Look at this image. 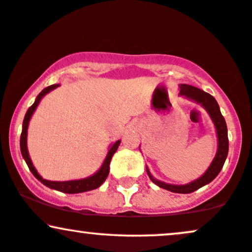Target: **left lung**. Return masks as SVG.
Returning a JSON list of instances; mask_svg holds the SVG:
<instances>
[{"mask_svg":"<svg viewBox=\"0 0 252 252\" xmlns=\"http://www.w3.org/2000/svg\"><path fill=\"white\" fill-rule=\"evenodd\" d=\"M180 96H184L189 100H192L194 102L201 104L205 108L208 115L211 116V119L214 123L216 135H218V151L213 161L209 165V167L207 168V171L202 174L201 177L197 178L192 183L186 184V185H171L166 184L164 181H160L152 176L150 173L148 166H146V173L151 181L157 186L161 187V189L170 190L173 193H181V194H189L192 193L194 190L201 189L202 186L209 184L218 177L220 171L223 167L225 159L228 156V150H229V141H228V130H227V124H225L224 117L222 116L221 110H220L219 103L216 102V100L212 96L211 94L206 93V92L201 91V89L194 87V86L181 84L180 85Z\"/></svg>","mask_w":252,"mask_h":252,"instance_id":"left-lung-1","label":"left lung"}]
</instances>
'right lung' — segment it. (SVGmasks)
<instances>
[{
    "instance_id": "add662e5",
    "label": "right lung",
    "mask_w": 252,
    "mask_h": 252,
    "mask_svg": "<svg viewBox=\"0 0 252 252\" xmlns=\"http://www.w3.org/2000/svg\"><path fill=\"white\" fill-rule=\"evenodd\" d=\"M59 84L56 85H51L49 87L44 88L43 91L38 94V96L36 97V101L29 108L27 114H25L24 120H23V126H22V133H21V152L22 156H23L25 163H27L29 170L31 171V173L33 174L34 177L37 178L40 183H43L45 186L49 187V189L59 190V192H63V193H68V194H75V193H82V192H88V190L95 189L97 187H100L101 185L104 183V180L107 179L108 174H109V165H110V160L113 158L114 154L116 152L117 148H119L121 141H116L114 144L110 145L109 150H108V154L104 158L102 165L98 170L95 172L93 176H89L87 178H84V179H76V180H68V181H51V180H46L44 178L40 177V174L38 173L36 168H34L32 161H31L30 156H29V151H28V126H29V122H30L31 116L33 115L34 110L38 104H39L40 100L47 93H50L51 91L56 89L57 87H59Z\"/></svg>"
}]
</instances>
